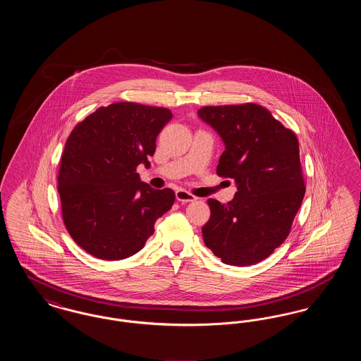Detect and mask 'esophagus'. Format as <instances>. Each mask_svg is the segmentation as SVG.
I'll use <instances>...</instances> for the list:
<instances>
[{"label": "esophagus", "instance_id": "34e87169", "mask_svg": "<svg viewBox=\"0 0 361 361\" xmlns=\"http://www.w3.org/2000/svg\"><path fill=\"white\" fill-rule=\"evenodd\" d=\"M176 199L180 202V203H189V202H195L196 197L193 195H190L187 190L184 189H178L176 190Z\"/></svg>", "mask_w": 361, "mask_h": 361}]
</instances>
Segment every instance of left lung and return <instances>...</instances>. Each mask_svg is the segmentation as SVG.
I'll use <instances>...</instances> for the list:
<instances>
[{
	"mask_svg": "<svg viewBox=\"0 0 361 361\" xmlns=\"http://www.w3.org/2000/svg\"><path fill=\"white\" fill-rule=\"evenodd\" d=\"M197 115L224 140L218 176L237 184L227 204L207 200L204 243L227 265L257 264L288 237L305 197L298 137L258 104L203 106Z\"/></svg>",
	"mask_w": 361,
	"mask_h": 361,
	"instance_id": "obj_1",
	"label": "left lung"
}]
</instances>
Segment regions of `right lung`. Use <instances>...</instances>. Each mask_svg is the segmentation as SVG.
Listing matches in <instances>:
<instances>
[{
  "label": "right lung",
  "instance_id": "obj_1",
  "mask_svg": "<svg viewBox=\"0 0 361 361\" xmlns=\"http://www.w3.org/2000/svg\"><path fill=\"white\" fill-rule=\"evenodd\" d=\"M166 108L115 103L78 123L66 140L58 174L63 222L74 242L102 259L137 253L154 224L172 208L171 188L142 183L155 139L172 119Z\"/></svg>",
  "mask_w": 361,
  "mask_h": 361
}]
</instances>
